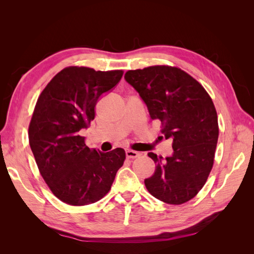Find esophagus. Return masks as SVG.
Returning a JSON list of instances; mask_svg holds the SVG:
<instances>
[{
    "label": "esophagus",
    "instance_id": "34e87169",
    "mask_svg": "<svg viewBox=\"0 0 254 254\" xmlns=\"http://www.w3.org/2000/svg\"><path fill=\"white\" fill-rule=\"evenodd\" d=\"M139 156H140V153L134 151V150H131V149L126 150V157L128 159H135V158H137Z\"/></svg>",
    "mask_w": 254,
    "mask_h": 254
}]
</instances>
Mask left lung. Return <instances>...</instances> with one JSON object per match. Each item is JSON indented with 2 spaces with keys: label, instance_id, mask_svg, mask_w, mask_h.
<instances>
[{
  "label": "left lung",
  "instance_id": "8db88e82",
  "mask_svg": "<svg viewBox=\"0 0 254 254\" xmlns=\"http://www.w3.org/2000/svg\"><path fill=\"white\" fill-rule=\"evenodd\" d=\"M125 79L139 92L151 120L161 122L165 139L173 141L174 153L165 161L148 153L157 166L144 181L146 189L165 203L188 202L203 188L214 163L219 129L211 96L177 66L129 70Z\"/></svg>",
  "mask_w": 254,
  "mask_h": 254
}]
</instances>
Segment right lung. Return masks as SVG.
Segmentation results:
<instances>
[{
  "mask_svg": "<svg viewBox=\"0 0 254 254\" xmlns=\"http://www.w3.org/2000/svg\"><path fill=\"white\" fill-rule=\"evenodd\" d=\"M123 70L67 66L38 97L28 140L45 183L59 200L81 206L107 195L124 164L125 150L89 148L80 135L95 118L97 99L121 80Z\"/></svg>",
  "mask_w": 254,
  "mask_h": 254,
  "instance_id": "1",
  "label": "right lung"
}]
</instances>
